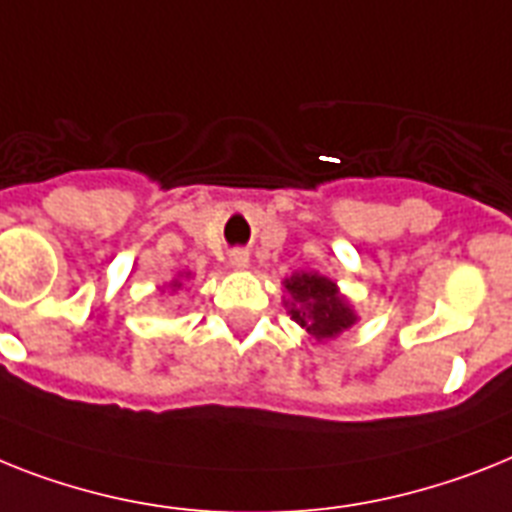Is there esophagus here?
<instances>
[{"label": "esophagus", "mask_w": 512, "mask_h": 512, "mask_svg": "<svg viewBox=\"0 0 512 512\" xmlns=\"http://www.w3.org/2000/svg\"><path fill=\"white\" fill-rule=\"evenodd\" d=\"M230 266H232V269H246L248 253L246 251H232L230 253Z\"/></svg>", "instance_id": "esophagus-1"}]
</instances>
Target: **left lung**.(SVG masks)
Masks as SVG:
<instances>
[{"label":"left lung","instance_id":"8db88e82","mask_svg":"<svg viewBox=\"0 0 512 512\" xmlns=\"http://www.w3.org/2000/svg\"><path fill=\"white\" fill-rule=\"evenodd\" d=\"M287 314L316 342H329L358 322L353 303L340 293L335 280L319 272H295L282 280Z\"/></svg>","mask_w":512,"mask_h":512}]
</instances>
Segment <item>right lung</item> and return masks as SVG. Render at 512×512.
<instances>
[{"mask_svg":"<svg viewBox=\"0 0 512 512\" xmlns=\"http://www.w3.org/2000/svg\"><path fill=\"white\" fill-rule=\"evenodd\" d=\"M188 280H190V272H177L175 280L167 282V285H164V290H172V293H177V290H183V285Z\"/></svg>","mask_w":512,"mask_h":512,"instance_id":"1","label":"right lung"}]
</instances>
